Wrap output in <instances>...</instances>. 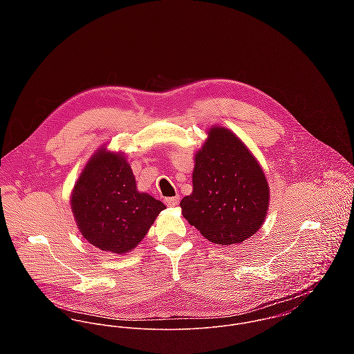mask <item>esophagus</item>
<instances>
[{"instance_id":"esophagus-1","label":"esophagus","mask_w":354,"mask_h":354,"mask_svg":"<svg viewBox=\"0 0 354 354\" xmlns=\"http://www.w3.org/2000/svg\"><path fill=\"white\" fill-rule=\"evenodd\" d=\"M165 202H166V204H167L169 207H176V205H178V203H180V196L166 198V199H165Z\"/></svg>"}]
</instances>
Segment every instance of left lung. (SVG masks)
<instances>
[{
  "instance_id": "obj_1",
  "label": "left lung",
  "mask_w": 354,
  "mask_h": 354,
  "mask_svg": "<svg viewBox=\"0 0 354 354\" xmlns=\"http://www.w3.org/2000/svg\"><path fill=\"white\" fill-rule=\"evenodd\" d=\"M194 192L180 205L184 218L218 245L239 244L261 226L270 202L261 167L245 145L225 128L208 131L195 155Z\"/></svg>"
}]
</instances>
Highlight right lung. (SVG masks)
Here are the masks:
<instances>
[{"instance_id": "1", "label": "right lung", "mask_w": 354, "mask_h": 354, "mask_svg": "<svg viewBox=\"0 0 354 354\" xmlns=\"http://www.w3.org/2000/svg\"><path fill=\"white\" fill-rule=\"evenodd\" d=\"M72 211L84 239L104 252L133 250L147 234L165 204L136 189L127 159L100 150L72 194Z\"/></svg>"}]
</instances>
